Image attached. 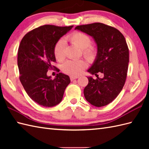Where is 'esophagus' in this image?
<instances>
[{"label":"esophagus","instance_id":"1","mask_svg":"<svg viewBox=\"0 0 149 149\" xmlns=\"http://www.w3.org/2000/svg\"><path fill=\"white\" fill-rule=\"evenodd\" d=\"M79 78L78 76H74V75H72V76H70V80L71 81H73L74 79H76Z\"/></svg>","mask_w":149,"mask_h":149}]
</instances>
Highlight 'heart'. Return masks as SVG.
Masks as SVG:
<instances>
[{"label": "heart", "instance_id": "1", "mask_svg": "<svg viewBox=\"0 0 149 149\" xmlns=\"http://www.w3.org/2000/svg\"><path fill=\"white\" fill-rule=\"evenodd\" d=\"M66 40L77 45L83 50V55L89 60H93L96 56L97 50L94 46L90 45V38L83 33L76 32L66 37ZM56 58L58 61H62L65 58V42L59 40L56 43L54 50ZM87 63L83 59L68 60L62 66V70L66 74L72 75L81 74L86 68Z\"/></svg>", "mask_w": 149, "mask_h": 149}]
</instances>
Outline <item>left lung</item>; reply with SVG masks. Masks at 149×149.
<instances>
[{"label": "left lung", "instance_id": "8db88e82", "mask_svg": "<svg viewBox=\"0 0 149 149\" xmlns=\"http://www.w3.org/2000/svg\"><path fill=\"white\" fill-rule=\"evenodd\" d=\"M75 29L92 37L97 47L95 59L87 70L97 79L87 77L85 99L94 106H106L118 95L127 77L129 55L125 38L118 29L102 23L78 26ZM98 72L104 74L102 78L97 77Z\"/></svg>", "mask_w": 149, "mask_h": 149}]
</instances>
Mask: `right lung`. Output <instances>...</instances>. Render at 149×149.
<instances>
[{
    "instance_id": "obj_1",
    "label": "right lung",
    "mask_w": 149,
    "mask_h": 149,
    "mask_svg": "<svg viewBox=\"0 0 149 149\" xmlns=\"http://www.w3.org/2000/svg\"><path fill=\"white\" fill-rule=\"evenodd\" d=\"M72 27L44 25L27 33L21 41L17 60L20 81L31 99L41 106L58 105L70 83L67 75L59 73L52 79L47 73L56 61V43Z\"/></svg>"
}]
</instances>
